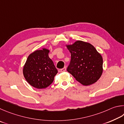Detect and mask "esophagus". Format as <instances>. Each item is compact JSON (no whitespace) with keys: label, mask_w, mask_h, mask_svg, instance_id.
<instances>
[{"label":"esophagus","mask_w":124,"mask_h":124,"mask_svg":"<svg viewBox=\"0 0 124 124\" xmlns=\"http://www.w3.org/2000/svg\"><path fill=\"white\" fill-rule=\"evenodd\" d=\"M66 67H64V68H62V69H61V70H60V72H65V71H66Z\"/></svg>","instance_id":"esophagus-1"}]
</instances>
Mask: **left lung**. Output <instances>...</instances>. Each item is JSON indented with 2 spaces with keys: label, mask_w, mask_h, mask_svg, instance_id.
<instances>
[{
  "label": "left lung",
  "mask_w": 124,
  "mask_h": 124,
  "mask_svg": "<svg viewBox=\"0 0 124 124\" xmlns=\"http://www.w3.org/2000/svg\"><path fill=\"white\" fill-rule=\"evenodd\" d=\"M71 53V62L67 71L82 85L95 83L103 72V59L90 43L78 40L66 45Z\"/></svg>",
  "instance_id": "left-lung-1"
}]
</instances>
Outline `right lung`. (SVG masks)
I'll return each mask as SVG.
<instances>
[{"instance_id":"right-lung-1","label":"right lung","mask_w":124,"mask_h":124,"mask_svg":"<svg viewBox=\"0 0 124 124\" xmlns=\"http://www.w3.org/2000/svg\"><path fill=\"white\" fill-rule=\"evenodd\" d=\"M49 50L42 48L29 54L23 69L25 79L37 89H45L54 81L58 73L54 63L49 58Z\"/></svg>"}]
</instances>
